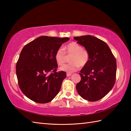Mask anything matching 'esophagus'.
<instances>
[{
    "label": "esophagus",
    "mask_w": 131,
    "mask_h": 131,
    "mask_svg": "<svg viewBox=\"0 0 131 131\" xmlns=\"http://www.w3.org/2000/svg\"><path fill=\"white\" fill-rule=\"evenodd\" d=\"M71 75V73H66V76H67V77H70Z\"/></svg>",
    "instance_id": "1"
}]
</instances>
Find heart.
Masks as SVG:
<instances>
[{
	"label": "heart",
	"mask_w": 131,
	"mask_h": 131,
	"mask_svg": "<svg viewBox=\"0 0 131 131\" xmlns=\"http://www.w3.org/2000/svg\"><path fill=\"white\" fill-rule=\"evenodd\" d=\"M65 53L67 56H71L69 60L71 63L62 66L60 69V70L68 73H72L77 70L79 66L84 67L90 60L89 52L76 42H71L68 44L66 47L65 52L62 48L57 50L55 53V59L58 65H62L65 62L66 60Z\"/></svg>",
	"instance_id": "1"
}]
</instances>
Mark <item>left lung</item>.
<instances>
[{
	"instance_id": "1",
	"label": "left lung",
	"mask_w": 131,
	"mask_h": 131,
	"mask_svg": "<svg viewBox=\"0 0 131 131\" xmlns=\"http://www.w3.org/2000/svg\"><path fill=\"white\" fill-rule=\"evenodd\" d=\"M90 53L88 63L80 70L81 80L76 85L78 93L89 101L104 97L114 87L116 80V61L105 41L92 35L74 37Z\"/></svg>"
}]
</instances>
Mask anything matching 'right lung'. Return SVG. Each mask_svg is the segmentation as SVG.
<instances>
[{
  "instance_id": "right-lung-1",
  "label": "right lung",
  "mask_w": 131,
  "mask_h": 131,
  "mask_svg": "<svg viewBox=\"0 0 131 131\" xmlns=\"http://www.w3.org/2000/svg\"><path fill=\"white\" fill-rule=\"evenodd\" d=\"M69 40V38L41 36L24 47L16 69L19 87L27 98L46 104L59 92L66 74L57 72L55 53Z\"/></svg>"
}]
</instances>
